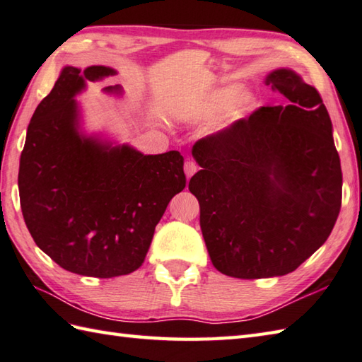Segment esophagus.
<instances>
[{
	"label": "esophagus",
	"mask_w": 362,
	"mask_h": 362,
	"mask_svg": "<svg viewBox=\"0 0 362 362\" xmlns=\"http://www.w3.org/2000/svg\"><path fill=\"white\" fill-rule=\"evenodd\" d=\"M184 172H186V176H187V180H189L192 175H195L198 172L197 162L195 160H190V159L186 160V164H184Z\"/></svg>",
	"instance_id": "34e87169"
}]
</instances>
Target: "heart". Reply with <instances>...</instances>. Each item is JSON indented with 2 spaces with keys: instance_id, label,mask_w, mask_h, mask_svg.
Returning a JSON list of instances; mask_svg holds the SVG:
<instances>
[{
  "instance_id": "b5f03b06",
  "label": "heart",
  "mask_w": 362,
  "mask_h": 362,
  "mask_svg": "<svg viewBox=\"0 0 362 362\" xmlns=\"http://www.w3.org/2000/svg\"><path fill=\"white\" fill-rule=\"evenodd\" d=\"M238 93V86H226L218 88V90L214 92L211 95V98L204 103V106L200 109L202 114H212L216 110L222 109L225 105H228L233 98L234 95ZM255 107V97L252 93L248 92H242L238 98L234 100L233 105L230 106V109L226 110V114L223 117L225 123H234L235 120L242 119L245 117L248 112H252Z\"/></svg>"
}]
</instances>
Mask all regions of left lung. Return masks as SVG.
<instances>
[{
	"instance_id": "left-lung-1",
	"label": "left lung",
	"mask_w": 362,
	"mask_h": 362,
	"mask_svg": "<svg viewBox=\"0 0 362 362\" xmlns=\"http://www.w3.org/2000/svg\"><path fill=\"white\" fill-rule=\"evenodd\" d=\"M286 106L256 109L198 140L189 181L211 261L240 279L283 276L333 231L342 203L333 124L317 88L287 69L265 79Z\"/></svg>"
}]
</instances>
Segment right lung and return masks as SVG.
Here are the masks:
<instances>
[{"label": "right lung", "instance_id": "obj_1", "mask_svg": "<svg viewBox=\"0 0 362 362\" xmlns=\"http://www.w3.org/2000/svg\"><path fill=\"white\" fill-rule=\"evenodd\" d=\"M112 75L103 65L61 71L29 122L18 170L21 212L37 247L71 274L95 278L137 270L167 204L186 187L180 151L142 154L79 132L73 97L86 81Z\"/></svg>", "mask_w": 362, "mask_h": 362}]
</instances>
